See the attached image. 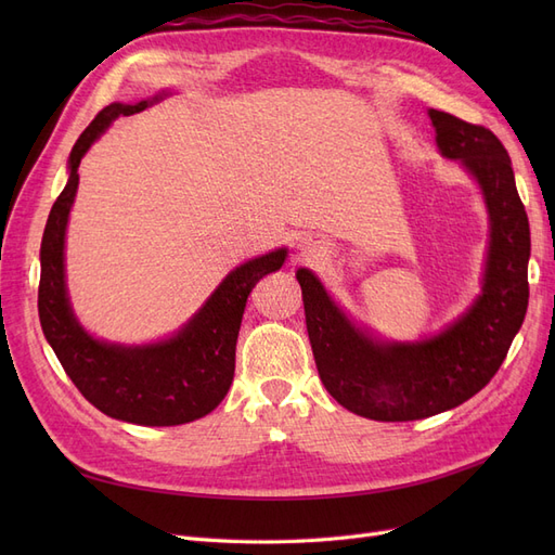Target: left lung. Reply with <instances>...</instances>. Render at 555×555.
<instances>
[{
	"instance_id": "obj_1",
	"label": "left lung",
	"mask_w": 555,
	"mask_h": 555,
	"mask_svg": "<svg viewBox=\"0 0 555 555\" xmlns=\"http://www.w3.org/2000/svg\"><path fill=\"white\" fill-rule=\"evenodd\" d=\"M442 155L477 178L491 215L483 292L456 324L418 345H382L335 308L310 271L306 324L319 379L343 408L375 422H416L459 408L493 379L528 310L530 227L512 159L491 129L428 111Z\"/></svg>"
}]
</instances>
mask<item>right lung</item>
<instances>
[{
  "label": "right lung",
  "instance_id": "1",
  "mask_svg": "<svg viewBox=\"0 0 555 555\" xmlns=\"http://www.w3.org/2000/svg\"><path fill=\"white\" fill-rule=\"evenodd\" d=\"M153 102L106 106L76 141L69 182L48 215L41 241L39 319L64 373L99 412L139 426H178L206 416L227 396L236 371V340L247 296L263 275L278 271L287 249L268 251L229 273L171 340L120 347L99 343L82 331L64 287V231L78 190V166L117 115H133Z\"/></svg>",
  "mask_w": 555,
  "mask_h": 555
}]
</instances>
